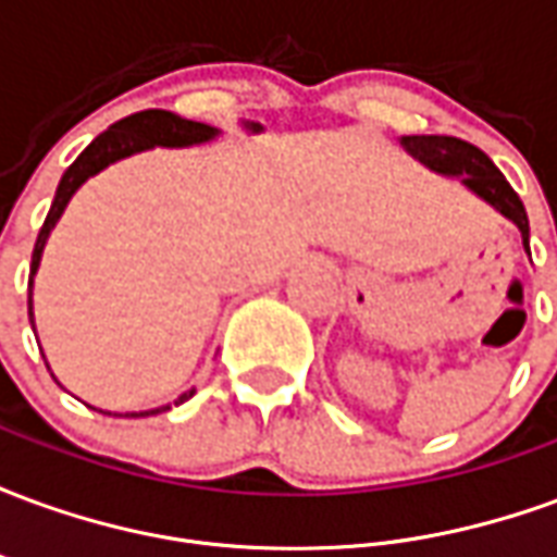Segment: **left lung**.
Segmentation results:
<instances>
[{"instance_id":"1","label":"left lung","mask_w":557,"mask_h":557,"mask_svg":"<svg viewBox=\"0 0 557 557\" xmlns=\"http://www.w3.org/2000/svg\"><path fill=\"white\" fill-rule=\"evenodd\" d=\"M403 148L409 151L411 158H418L423 166H430L432 172H442V175H456L462 178L468 190L490 202L495 211H502L504 218L519 226L522 232V244L528 250V214L522 199L516 196L510 182L504 178L502 170L492 163L478 146H471L466 139L456 137H403Z\"/></svg>"}]
</instances>
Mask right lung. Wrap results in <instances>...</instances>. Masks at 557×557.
Listing matches in <instances>:
<instances>
[{"mask_svg": "<svg viewBox=\"0 0 557 557\" xmlns=\"http://www.w3.org/2000/svg\"><path fill=\"white\" fill-rule=\"evenodd\" d=\"M220 131L211 125H202V122H190V119H182V115L166 113V110H143V113H134L115 122L103 131L101 137H95L89 143V148L79 154L71 166L62 175V182L55 187V199L50 211H47V220H44L41 232H38V242H35V250H32V274H29V322H32V277L38 274V265H41L44 244L50 238V232L62 218V211L71 202V196L77 194L79 184L98 175L101 170H107L110 163L122 158H131L137 151H146V148L166 146V148H182V146H199V143H208V139L218 137ZM196 394V387L184 391L182 397L175 399V406L190 399ZM172 409V403L160 406V409L139 411V414H127V418H146V414H158V411Z\"/></svg>", "mask_w": 557, "mask_h": 557, "instance_id": "add662e5", "label": "right lung"}]
</instances>
